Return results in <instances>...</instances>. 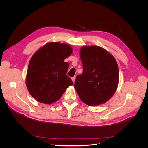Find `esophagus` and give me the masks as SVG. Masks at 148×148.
Returning <instances> with one entry per match:
<instances>
[{"mask_svg": "<svg viewBox=\"0 0 148 148\" xmlns=\"http://www.w3.org/2000/svg\"><path fill=\"white\" fill-rule=\"evenodd\" d=\"M75 76H74V77H73L72 78H71V79H72V80H73V83H74V82H75Z\"/></svg>", "mask_w": 148, "mask_h": 148, "instance_id": "esophagus-1", "label": "esophagus"}]
</instances>
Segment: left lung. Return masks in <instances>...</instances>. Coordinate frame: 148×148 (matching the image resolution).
Masks as SVG:
<instances>
[{"mask_svg":"<svg viewBox=\"0 0 148 148\" xmlns=\"http://www.w3.org/2000/svg\"><path fill=\"white\" fill-rule=\"evenodd\" d=\"M83 71L77 75L74 88L80 99L93 106L105 103L117 89L118 64L114 57L99 46H84L80 50Z\"/></svg>","mask_w":148,"mask_h":148,"instance_id":"left-lung-1","label":"left lung"}]
</instances>
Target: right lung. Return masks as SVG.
I'll return each instance as SVG.
<instances>
[{"label": "right lung", "instance_id": "right-lung-1", "mask_svg": "<svg viewBox=\"0 0 148 148\" xmlns=\"http://www.w3.org/2000/svg\"><path fill=\"white\" fill-rule=\"evenodd\" d=\"M72 52L69 45L52 42L44 45L30 59L26 86L38 102L47 104L56 102L73 84L66 75L69 64L64 61Z\"/></svg>", "mask_w": 148, "mask_h": 148}]
</instances>
